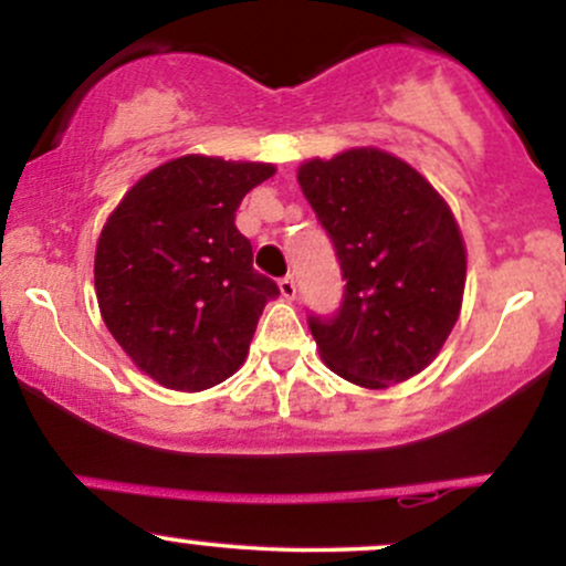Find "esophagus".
Masks as SVG:
<instances>
[{
	"label": "esophagus",
	"instance_id": "obj_1",
	"mask_svg": "<svg viewBox=\"0 0 566 566\" xmlns=\"http://www.w3.org/2000/svg\"><path fill=\"white\" fill-rule=\"evenodd\" d=\"M279 292H282L284 301H295V295H297V284H295V279H292V276H284L282 282H279Z\"/></svg>",
	"mask_w": 566,
	"mask_h": 566
}]
</instances>
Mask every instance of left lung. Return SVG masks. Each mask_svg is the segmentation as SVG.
Instances as JSON below:
<instances>
[{
    "instance_id": "1",
    "label": "left lung",
    "mask_w": 566,
    "mask_h": 566,
    "mask_svg": "<svg viewBox=\"0 0 566 566\" xmlns=\"http://www.w3.org/2000/svg\"><path fill=\"white\" fill-rule=\"evenodd\" d=\"M297 184L346 279L337 316L308 319L322 361L373 391L423 373L463 305L465 244L450 205L373 146L303 161Z\"/></svg>"
}]
</instances>
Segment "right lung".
<instances>
[{"instance_id":"add662e5","label":"right lung","mask_w":566,"mask_h":566,"mask_svg":"<svg viewBox=\"0 0 566 566\" xmlns=\"http://www.w3.org/2000/svg\"><path fill=\"white\" fill-rule=\"evenodd\" d=\"M265 161L205 154L170 159L135 184L95 247V295L133 365L172 391H205L244 365L276 282L252 269L239 233L244 193Z\"/></svg>"}]
</instances>
